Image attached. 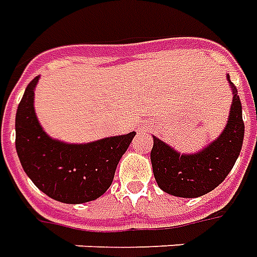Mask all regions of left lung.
I'll return each instance as SVG.
<instances>
[{
    "label": "left lung",
    "mask_w": 257,
    "mask_h": 257,
    "mask_svg": "<svg viewBox=\"0 0 257 257\" xmlns=\"http://www.w3.org/2000/svg\"><path fill=\"white\" fill-rule=\"evenodd\" d=\"M230 81V76H227ZM232 88L230 117L216 141L195 155H180L172 147L154 137L151 162L155 180L167 194L181 198H196L214 190L224 181L241 152L245 124L236 87Z\"/></svg>",
    "instance_id": "1"
}]
</instances>
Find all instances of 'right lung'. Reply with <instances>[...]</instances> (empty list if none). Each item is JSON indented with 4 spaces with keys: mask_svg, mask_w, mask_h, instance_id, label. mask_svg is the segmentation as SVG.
Listing matches in <instances>:
<instances>
[{
    "mask_svg": "<svg viewBox=\"0 0 257 257\" xmlns=\"http://www.w3.org/2000/svg\"><path fill=\"white\" fill-rule=\"evenodd\" d=\"M38 77L33 79L16 110V152L36 187L55 201L84 203L105 194L136 133L90 144H65L50 138L38 123L33 99Z\"/></svg>",
    "mask_w": 257,
    "mask_h": 257,
    "instance_id": "right-lung-1",
    "label": "right lung"
}]
</instances>
